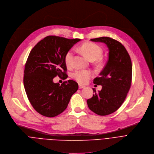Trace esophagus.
<instances>
[{"label": "esophagus", "mask_w": 154, "mask_h": 154, "mask_svg": "<svg viewBox=\"0 0 154 154\" xmlns=\"http://www.w3.org/2000/svg\"><path fill=\"white\" fill-rule=\"evenodd\" d=\"M85 87V86H84V85H79V88H84Z\"/></svg>", "instance_id": "1"}]
</instances>
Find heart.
I'll return each instance as SVG.
<instances>
[{
    "label": "heart",
    "mask_w": 154,
    "mask_h": 154,
    "mask_svg": "<svg viewBox=\"0 0 154 154\" xmlns=\"http://www.w3.org/2000/svg\"><path fill=\"white\" fill-rule=\"evenodd\" d=\"M80 50L83 54L90 60H98L103 54L102 48L97 44L86 42L80 47ZM73 58V50L72 49L67 51L64 56V61L67 67L72 66ZM72 77L78 83L84 84L92 77V73L88 70H76L72 74Z\"/></svg>",
    "instance_id": "obj_1"
}]
</instances>
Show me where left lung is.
<instances>
[{
  "mask_svg": "<svg viewBox=\"0 0 154 154\" xmlns=\"http://www.w3.org/2000/svg\"><path fill=\"white\" fill-rule=\"evenodd\" d=\"M94 42L106 44L109 48L107 62L94 80V83L101 85L102 89L87 100L88 108L101 116L111 114L117 110L125 101L131 88L132 66L130 56L121 43L109 37L91 39Z\"/></svg>",
  "mask_w": 154,
  "mask_h": 154,
  "instance_id": "1",
  "label": "left lung"
}]
</instances>
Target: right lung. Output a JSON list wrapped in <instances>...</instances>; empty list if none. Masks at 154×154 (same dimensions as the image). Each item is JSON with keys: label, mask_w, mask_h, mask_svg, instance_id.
Returning <instances> with one entry per match:
<instances>
[{"label": "right lung", "mask_w": 154, "mask_h": 154, "mask_svg": "<svg viewBox=\"0 0 154 154\" xmlns=\"http://www.w3.org/2000/svg\"><path fill=\"white\" fill-rule=\"evenodd\" d=\"M80 41L48 36L31 50L25 66L23 85L29 101L41 115L51 118L63 112L78 90V84L73 80L60 85L53 78H67L65 54Z\"/></svg>", "instance_id": "obj_1"}]
</instances>
